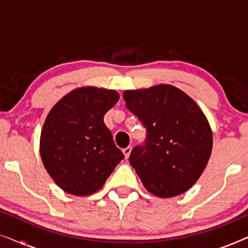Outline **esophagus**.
I'll return each instance as SVG.
<instances>
[{
  "instance_id": "esophagus-1",
  "label": "esophagus",
  "mask_w": 248,
  "mask_h": 248,
  "mask_svg": "<svg viewBox=\"0 0 248 248\" xmlns=\"http://www.w3.org/2000/svg\"><path fill=\"white\" fill-rule=\"evenodd\" d=\"M131 151H132V148H131V147H127V148L123 149V154H124V155H125V159H127L128 157H130Z\"/></svg>"
}]
</instances>
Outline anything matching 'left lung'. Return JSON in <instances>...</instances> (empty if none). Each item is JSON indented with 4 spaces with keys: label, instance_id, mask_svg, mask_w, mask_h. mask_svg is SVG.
Returning <instances> with one entry per match:
<instances>
[{
    "label": "left lung",
    "instance_id": "obj_1",
    "mask_svg": "<svg viewBox=\"0 0 248 248\" xmlns=\"http://www.w3.org/2000/svg\"><path fill=\"white\" fill-rule=\"evenodd\" d=\"M123 98L147 128L145 144L130 155L144 187L164 199L187 192L211 157L212 130L204 113L171 84L126 90Z\"/></svg>",
    "mask_w": 248,
    "mask_h": 248
}]
</instances>
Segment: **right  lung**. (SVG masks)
Instances as JSON below:
<instances>
[{
  "mask_svg": "<svg viewBox=\"0 0 248 248\" xmlns=\"http://www.w3.org/2000/svg\"><path fill=\"white\" fill-rule=\"evenodd\" d=\"M118 99L116 90L80 87L61 98L47 115L40 134V157L64 192L93 194L124 158L104 123V115Z\"/></svg>",
  "mask_w": 248,
  "mask_h": 248,
  "instance_id": "1",
  "label": "right lung"
}]
</instances>
